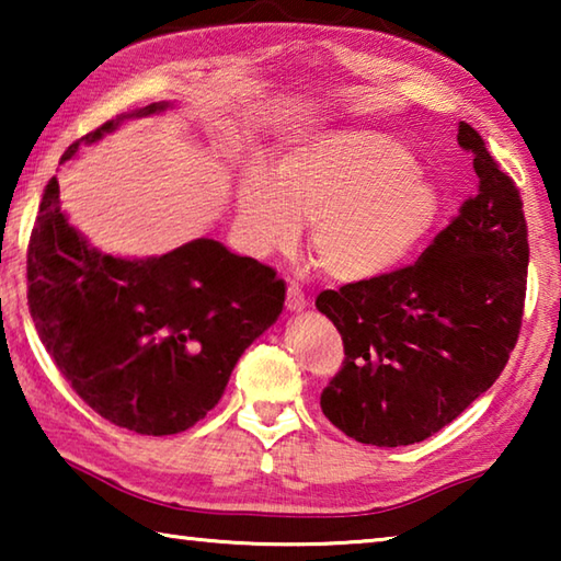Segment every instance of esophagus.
I'll return each instance as SVG.
<instances>
[{
    "mask_svg": "<svg viewBox=\"0 0 561 561\" xmlns=\"http://www.w3.org/2000/svg\"><path fill=\"white\" fill-rule=\"evenodd\" d=\"M287 309L289 311H301L304 307H307V297H304V291L297 287V284H289L287 287Z\"/></svg>",
    "mask_w": 561,
    "mask_h": 561,
    "instance_id": "1",
    "label": "esophagus"
}]
</instances>
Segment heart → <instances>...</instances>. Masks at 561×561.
I'll list each match as a JSON object with an SVG mask.
<instances>
[{
	"label": "heart",
	"mask_w": 561,
	"mask_h": 561,
	"mask_svg": "<svg viewBox=\"0 0 561 561\" xmlns=\"http://www.w3.org/2000/svg\"><path fill=\"white\" fill-rule=\"evenodd\" d=\"M237 232L264 257L309 247L321 272L339 282L383 277L411 257L438 222L440 195L411 150L376 130H331L294 140L274 173L247 170L237 190Z\"/></svg>",
	"instance_id": "b5f03b06"
}]
</instances>
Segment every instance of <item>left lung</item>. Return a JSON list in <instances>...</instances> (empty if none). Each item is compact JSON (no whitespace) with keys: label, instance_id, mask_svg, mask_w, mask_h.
Wrapping results in <instances>:
<instances>
[{"label":"left lung","instance_id":"8db88e82","mask_svg":"<svg viewBox=\"0 0 561 561\" xmlns=\"http://www.w3.org/2000/svg\"><path fill=\"white\" fill-rule=\"evenodd\" d=\"M478 195L415 264L317 297L344 341L321 411L348 438L398 448L431 438L497 381L517 344L527 291L519 190L460 123Z\"/></svg>","mask_w":561,"mask_h":561}]
</instances>
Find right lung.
<instances>
[{
	"mask_svg": "<svg viewBox=\"0 0 561 561\" xmlns=\"http://www.w3.org/2000/svg\"><path fill=\"white\" fill-rule=\"evenodd\" d=\"M165 108L150 103L128 118ZM123 118L76 140L61 163ZM26 284L34 327L66 381L101 417L140 435H173L205 417L284 307L277 272L205 237L163 257L101 254L66 220L56 178L30 237Z\"/></svg>",
	"mask_w": 561,
	"mask_h": 561,
	"instance_id": "add662e5",
	"label": "right lung"
}]
</instances>
